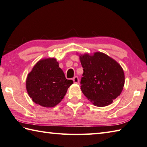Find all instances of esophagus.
<instances>
[{"label":"esophagus","instance_id":"obj_1","mask_svg":"<svg viewBox=\"0 0 147 147\" xmlns=\"http://www.w3.org/2000/svg\"><path fill=\"white\" fill-rule=\"evenodd\" d=\"M73 80L74 83H76V84H78V83H79V79H78V76L74 77Z\"/></svg>","mask_w":147,"mask_h":147}]
</instances>
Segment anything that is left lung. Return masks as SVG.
<instances>
[{"mask_svg":"<svg viewBox=\"0 0 147 147\" xmlns=\"http://www.w3.org/2000/svg\"><path fill=\"white\" fill-rule=\"evenodd\" d=\"M83 69L81 90L87 98L99 107L108 106L123 90L125 76L120 65L101 52L80 55Z\"/></svg>","mask_w":147,"mask_h":147,"instance_id":"1","label":"left lung"}]
</instances>
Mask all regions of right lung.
Segmentation results:
<instances>
[{
    "mask_svg": "<svg viewBox=\"0 0 147 147\" xmlns=\"http://www.w3.org/2000/svg\"><path fill=\"white\" fill-rule=\"evenodd\" d=\"M73 83L67 80L55 58L40 60L28 73L26 88L33 101L43 107L52 108L64 98Z\"/></svg>",
    "mask_w": 147,
    "mask_h": 147,
    "instance_id": "1",
    "label": "right lung"
}]
</instances>
